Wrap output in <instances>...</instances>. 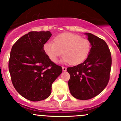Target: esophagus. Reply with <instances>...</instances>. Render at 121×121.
<instances>
[{
  "instance_id": "esophagus-1",
  "label": "esophagus",
  "mask_w": 121,
  "mask_h": 121,
  "mask_svg": "<svg viewBox=\"0 0 121 121\" xmlns=\"http://www.w3.org/2000/svg\"><path fill=\"white\" fill-rule=\"evenodd\" d=\"M62 69H63V71H67V68L65 67H62Z\"/></svg>"
}]
</instances>
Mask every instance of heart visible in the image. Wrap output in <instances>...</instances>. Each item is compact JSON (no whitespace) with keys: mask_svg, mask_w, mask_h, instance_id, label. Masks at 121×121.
Listing matches in <instances>:
<instances>
[{"mask_svg":"<svg viewBox=\"0 0 121 121\" xmlns=\"http://www.w3.org/2000/svg\"><path fill=\"white\" fill-rule=\"evenodd\" d=\"M44 50L54 63L63 54L62 61L77 65L88 57L91 50V43L87 39L73 33H63L55 38L54 42L47 41L44 44Z\"/></svg>","mask_w":121,"mask_h":121,"instance_id":"b5f03b06","label":"heart"}]
</instances>
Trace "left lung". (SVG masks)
<instances>
[{
  "mask_svg": "<svg viewBox=\"0 0 121 121\" xmlns=\"http://www.w3.org/2000/svg\"><path fill=\"white\" fill-rule=\"evenodd\" d=\"M87 36L91 48L86 59L77 66L67 68L70 93L74 98L90 99L99 94L109 80L112 58L105 41L89 33Z\"/></svg>",
  "mask_w": 121,
  "mask_h": 121,
  "instance_id": "obj_1",
  "label": "left lung"
}]
</instances>
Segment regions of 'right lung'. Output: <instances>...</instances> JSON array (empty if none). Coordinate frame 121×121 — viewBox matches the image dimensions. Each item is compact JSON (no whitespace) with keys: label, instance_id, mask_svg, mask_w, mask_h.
Returning <instances> with one entry per match:
<instances>
[{"label":"right lung","instance_id":"obj_1","mask_svg":"<svg viewBox=\"0 0 121 121\" xmlns=\"http://www.w3.org/2000/svg\"><path fill=\"white\" fill-rule=\"evenodd\" d=\"M50 31H30L20 37L10 52L9 69L16 91L24 98L39 101L48 98L52 85L61 74L44 50L52 36Z\"/></svg>","mask_w":121,"mask_h":121}]
</instances>
